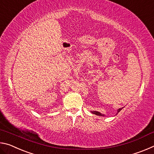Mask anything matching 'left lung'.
<instances>
[{
  "label": "left lung",
  "instance_id": "obj_1",
  "mask_svg": "<svg viewBox=\"0 0 154 154\" xmlns=\"http://www.w3.org/2000/svg\"><path fill=\"white\" fill-rule=\"evenodd\" d=\"M122 109H123V107H122V108H120V109H119L118 110V113H119V112ZM91 112H92V113H94V114L96 115V116H105V115H103V114H102V113H100V112H98V111H91Z\"/></svg>",
  "mask_w": 154,
  "mask_h": 154
}]
</instances>
